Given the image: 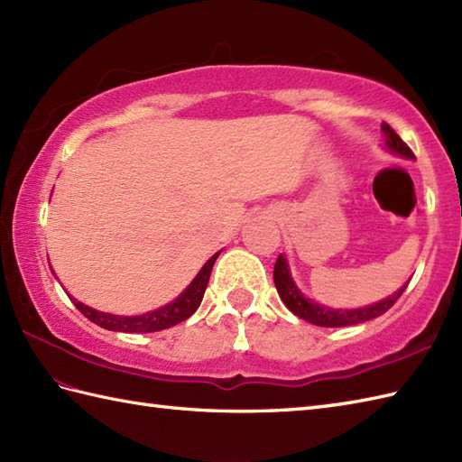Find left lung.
Segmentation results:
<instances>
[{"mask_svg": "<svg viewBox=\"0 0 462 462\" xmlns=\"http://www.w3.org/2000/svg\"><path fill=\"white\" fill-rule=\"evenodd\" d=\"M381 131L385 133V146L391 152L405 156V159H415L413 151H411L409 146L401 141V136L393 129H391L387 123L381 125ZM273 283H276V290L280 293L282 301L286 303V308L291 313H296L298 318L306 319V321L313 323V326H319V328H346V326H356V323L369 321L373 318H379L391 306H393V303L401 298V293H403L405 288L409 286V282H407L403 288L393 293V296L373 303V306H367V308L331 310L326 306H319V303L303 296L296 283H293V280L290 276V270H288V262L282 256V254L276 260V266H273Z\"/></svg>", "mask_w": 462, "mask_h": 462, "instance_id": "1", "label": "left lung"}]
</instances>
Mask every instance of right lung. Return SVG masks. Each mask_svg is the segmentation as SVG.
<instances>
[{"label": "right lung", "instance_id": "1", "mask_svg": "<svg viewBox=\"0 0 462 462\" xmlns=\"http://www.w3.org/2000/svg\"><path fill=\"white\" fill-rule=\"evenodd\" d=\"M216 258H218V254H214V256L204 263L202 270L199 272V276L190 282V286L186 288L174 301L166 303V306L154 310V311L143 313V316H131V318L129 316H113V313H103V311H97L89 306H85V303L71 298V293H67V296L71 298L75 308L79 310L87 319H91L93 323H97V326H101L105 329L125 331V333L161 331L166 328H172V326H176V323H180L184 319H189L192 313L199 310L200 301L204 298L206 286H208L210 272H212Z\"/></svg>", "mask_w": 462, "mask_h": 462}]
</instances>
